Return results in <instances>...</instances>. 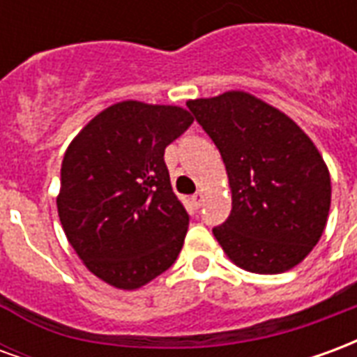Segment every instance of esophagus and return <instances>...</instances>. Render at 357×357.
<instances>
[{
	"instance_id": "1",
	"label": "esophagus",
	"mask_w": 357,
	"mask_h": 357,
	"mask_svg": "<svg viewBox=\"0 0 357 357\" xmlns=\"http://www.w3.org/2000/svg\"><path fill=\"white\" fill-rule=\"evenodd\" d=\"M202 201H204V195L202 193H195L193 197H191V204H193L195 208H201Z\"/></svg>"
}]
</instances>
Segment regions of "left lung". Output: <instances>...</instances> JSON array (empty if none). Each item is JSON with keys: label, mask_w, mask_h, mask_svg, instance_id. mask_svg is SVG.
Returning a JSON list of instances; mask_svg holds the SVG:
<instances>
[{"label": "left lung", "mask_w": 357, "mask_h": 357, "mask_svg": "<svg viewBox=\"0 0 357 357\" xmlns=\"http://www.w3.org/2000/svg\"><path fill=\"white\" fill-rule=\"evenodd\" d=\"M224 158L231 214L212 229L233 264L252 273H283L321 239L331 176L300 126L247 91L187 102Z\"/></svg>", "instance_id": "left-lung-1"}]
</instances>
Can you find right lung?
I'll return each instance as SVG.
<instances>
[{"label":"right lung","instance_id":"add662e5","mask_svg":"<svg viewBox=\"0 0 357 357\" xmlns=\"http://www.w3.org/2000/svg\"><path fill=\"white\" fill-rule=\"evenodd\" d=\"M191 124V112L176 105L122 101L91 118L66 149L59 220L105 283L135 291L176 262L189 214L172 191L164 149Z\"/></svg>","mask_w":357,"mask_h":357}]
</instances>
